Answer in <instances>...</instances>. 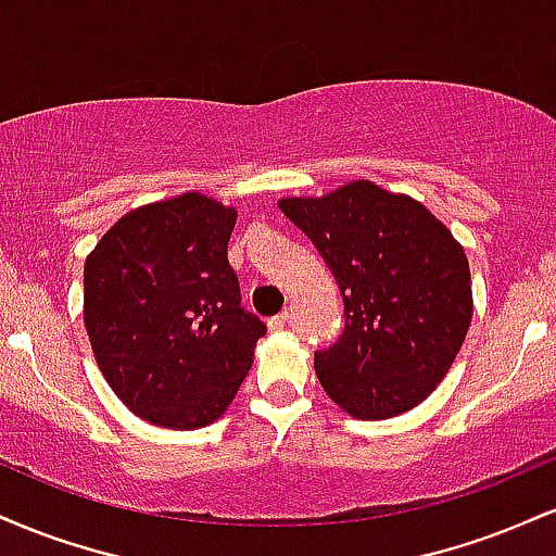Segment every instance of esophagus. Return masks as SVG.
Listing matches in <instances>:
<instances>
[{
	"instance_id": "1",
	"label": "esophagus",
	"mask_w": 556,
	"mask_h": 556,
	"mask_svg": "<svg viewBox=\"0 0 556 556\" xmlns=\"http://www.w3.org/2000/svg\"><path fill=\"white\" fill-rule=\"evenodd\" d=\"M287 324H290V311H282V314H277L274 318H269V329L271 331H282Z\"/></svg>"
}]
</instances>
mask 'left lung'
I'll use <instances>...</instances> for the list:
<instances>
[{"label":"left lung","instance_id":"obj_1","mask_svg":"<svg viewBox=\"0 0 556 556\" xmlns=\"http://www.w3.org/2000/svg\"><path fill=\"white\" fill-rule=\"evenodd\" d=\"M344 300V329L316 353L342 410L384 420L424 402L460 353L473 290L463 245L424 203L355 180L324 198H282Z\"/></svg>","mask_w":556,"mask_h":556}]
</instances>
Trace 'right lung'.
Instances as JSON below:
<instances>
[{
    "label": "right lung",
    "mask_w": 556,
    "mask_h": 556,
    "mask_svg": "<svg viewBox=\"0 0 556 556\" xmlns=\"http://www.w3.org/2000/svg\"><path fill=\"white\" fill-rule=\"evenodd\" d=\"M238 212L201 193L132 208L83 269L96 363L136 416L162 429L214 424L253 366L266 324L240 305L227 242Z\"/></svg>",
    "instance_id": "obj_1"
}]
</instances>
